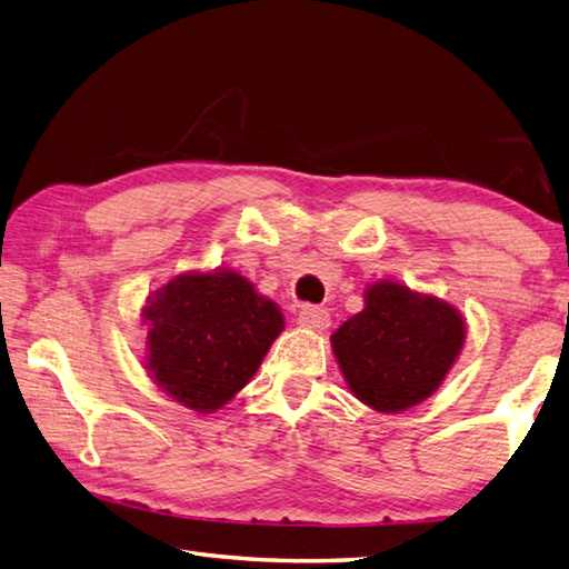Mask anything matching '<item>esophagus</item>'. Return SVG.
Segmentation results:
<instances>
[{
  "label": "esophagus",
  "mask_w": 569,
  "mask_h": 569,
  "mask_svg": "<svg viewBox=\"0 0 569 569\" xmlns=\"http://www.w3.org/2000/svg\"><path fill=\"white\" fill-rule=\"evenodd\" d=\"M298 322L303 325V328L310 330H325L330 328V312L322 310V308H312V306H303L298 310Z\"/></svg>",
  "instance_id": "obj_1"
}]
</instances>
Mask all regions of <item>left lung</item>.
Here are the masks:
<instances>
[{"mask_svg": "<svg viewBox=\"0 0 569 569\" xmlns=\"http://www.w3.org/2000/svg\"><path fill=\"white\" fill-rule=\"evenodd\" d=\"M462 345L465 320L450 303L393 281L369 286L365 310L332 335L347 386L381 413L418 406L438 391Z\"/></svg>", "mask_w": 569, "mask_h": 569, "instance_id": "1", "label": "left lung"}]
</instances>
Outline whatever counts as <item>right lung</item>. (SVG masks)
Listing matches in <instances>:
<instances>
[{
	"label": "right lung",
	"instance_id": "add662e5",
	"mask_svg": "<svg viewBox=\"0 0 569 569\" xmlns=\"http://www.w3.org/2000/svg\"><path fill=\"white\" fill-rule=\"evenodd\" d=\"M141 316L153 381L198 413H212L244 389L283 330L273 300L222 269L171 278L149 296Z\"/></svg>",
	"mask_w": 569,
	"mask_h": 569
}]
</instances>
